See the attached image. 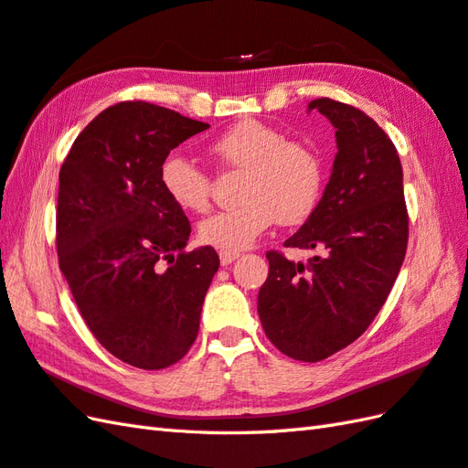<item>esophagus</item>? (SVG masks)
<instances>
[{"label": "esophagus", "instance_id": "1", "mask_svg": "<svg viewBox=\"0 0 468 468\" xmlns=\"http://www.w3.org/2000/svg\"><path fill=\"white\" fill-rule=\"evenodd\" d=\"M219 259H221V265L227 267V265H231L233 261L239 259V253L237 251H219Z\"/></svg>", "mask_w": 468, "mask_h": 468}]
</instances>
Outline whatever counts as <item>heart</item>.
Here are the masks:
<instances>
[{"instance_id":"heart-1","label":"heart","mask_w":468,"mask_h":468,"mask_svg":"<svg viewBox=\"0 0 468 468\" xmlns=\"http://www.w3.org/2000/svg\"><path fill=\"white\" fill-rule=\"evenodd\" d=\"M225 165L245 169L241 203L217 211L197 227L201 243L221 251L251 247L277 221L297 225L317 207L323 191V161L314 149L289 141L279 129L245 119L211 144ZM161 185L179 209L203 213L209 207V176L181 155L161 165Z\"/></svg>"}]
</instances>
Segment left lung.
Here are the masks:
<instances>
[{"label": "left lung", "instance_id": "left-lung-1", "mask_svg": "<svg viewBox=\"0 0 468 468\" xmlns=\"http://www.w3.org/2000/svg\"><path fill=\"white\" fill-rule=\"evenodd\" d=\"M335 127L336 155L317 207L285 247L319 255L289 261L269 251L257 313L281 353L317 363L361 336L381 311L407 253L403 167L393 141L356 107L309 103Z\"/></svg>", "mask_w": 468, "mask_h": 468}]
</instances>
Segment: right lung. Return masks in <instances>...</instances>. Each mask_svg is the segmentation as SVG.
Here are the masks:
<instances>
[{"instance_id": "add662e5", "label": "right lung", "mask_w": 468, "mask_h": 468, "mask_svg": "<svg viewBox=\"0 0 468 468\" xmlns=\"http://www.w3.org/2000/svg\"><path fill=\"white\" fill-rule=\"evenodd\" d=\"M209 123L167 107H107L73 141L59 171V269L107 351L145 371L191 349L215 249L185 251L191 225L161 185L169 151Z\"/></svg>"}]
</instances>
